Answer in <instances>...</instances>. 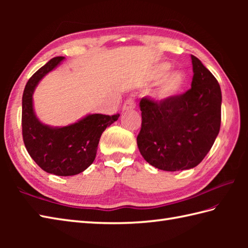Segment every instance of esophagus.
Masks as SVG:
<instances>
[{"label":"esophagus","instance_id":"obj_1","mask_svg":"<svg viewBox=\"0 0 248 248\" xmlns=\"http://www.w3.org/2000/svg\"><path fill=\"white\" fill-rule=\"evenodd\" d=\"M134 108H135V101L132 98H130L128 100H125V102L124 104V107H123V109L128 110V109H133Z\"/></svg>","mask_w":248,"mask_h":248}]
</instances>
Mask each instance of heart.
<instances>
[{
    "label": "heart",
    "instance_id": "heart-1",
    "mask_svg": "<svg viewBox=\"0 0 248 248\" xmlns=\"http://www.w3.org/2000/svg\"><path fill=\"white\" fill-rule=\"evenodd\" d=\"M170 70V64L168 62H160L151 72V78L155 82H160V86L156 91V98L160 100L170 99L181 91L184 83H186V75L182 71Z\"/></svg>",
    "mask_w": 248,
    "mask_h": 248
}]
</instances>
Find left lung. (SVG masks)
I'll return each instance as SVG.
<instances>
[{
	"label": "left lung",
	"instance_id": "obj_1",
	"mask_svg": "<svg viewBox=\"0 0 248 248\" xmlns=\"http://www.w3.org/2000/svg\"><path fill=\"white\" fill-rule=\"evenodd\" d=\"M192 87L182 94L155 101L141 98L140 155L166 171L197 166L213 146L220 128L222 92L214 76L192 55Z\"/></svg>",
	"mask_w": 248,
	"mask_h": 248
}]
</instances>
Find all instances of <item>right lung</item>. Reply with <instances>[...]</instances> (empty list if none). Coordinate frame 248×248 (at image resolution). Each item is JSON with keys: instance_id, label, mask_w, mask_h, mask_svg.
Instances as JSON below:
<instances>
[{"instance_id": "1", "label": "right lung", "mask_w": 248, "mask_h": 248, "mask_svg": "<svg viewBox=\"0 0 248 248\" xmlns=\"http://www.w3.org/2000/svg\"><path fill=\"white\" fill-rule=\"evenodd\" d=\"M57 56L30 78L22 96V135L25 148L41 170L56 176H75L92 165L103 131L119 114H89L66 127L40 123L33 108V93L41 78L61 64Z\"/></svg>"}]
</instances>
